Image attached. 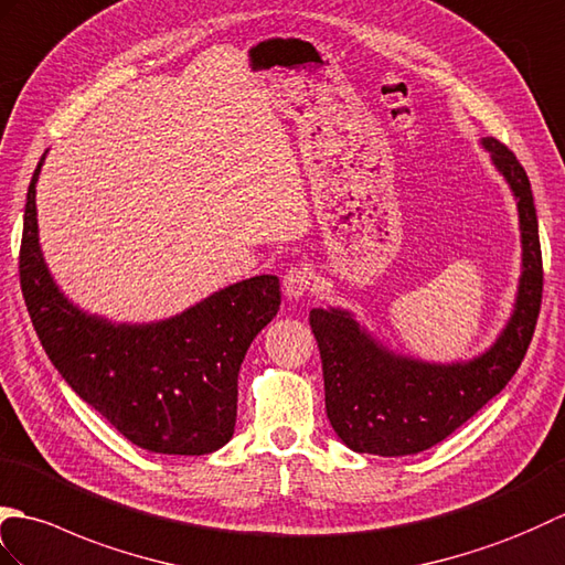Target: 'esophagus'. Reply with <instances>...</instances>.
Returning a JSON list of instances; mask_svg holds the SVG:
<instances>
[{
  "label": "esophagus",
  "instance_id": "34e87169",
  "mask_svg": "<svg viewBox=\"0 0 565 565\" xmlns=\"http://www.w3.org/2000/svg\"><path fill=\"white\" fill-rule=\"evenodd\" d=\"M309 285H311V273L302 266H297V268H290L285 273L282 292L287 295V299H299V297L307 295Z\"/></svg>",
  "mask_w": 565,
  "mask_h": 565
}]
</instances>
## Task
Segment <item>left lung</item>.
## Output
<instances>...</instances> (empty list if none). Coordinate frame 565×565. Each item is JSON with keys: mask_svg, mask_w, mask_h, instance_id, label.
Here are the masks:
<instances>
[{"mask_svg": "<svg viewBox=\"0 0 565 565\" xmlns=\"http://www.w3.org/2000/svg\"><path fill=\"white\" fill-rule=\"evenodd\" d=\"M481 147L515 198L522 244L515 305L491 348L471 360L425 362L388 350L348 309L309 311L321 353L326 416L353 452L404 457L443 443L503 392L527 353L544 285L532 185L505 145L483 137Z\"/></svg>", "mask_w": 565, "mask_h": 565, "instance_id": "1", "label": "left lung"}]
</instances>
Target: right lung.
<instances>
[{"mask_svg": "<svg viewBox=\"0 0 565 565\" xmlns=\"http://www.w3.org/2000/svg\"><path fill=\"white\" fill-rule=\"evenodd\" d=\"M21 236V292L41 345L74 394L137 447L210 455L236 425V380L250 341L280 309V280L256 275L200 299L177 317L116 323L60 290L38 239L35 183Z\"/></svg>", "mask_w": 565, "mask_h": 565, "instance_id": "right-lung-1", "label": "right lung"}]
</instances>
